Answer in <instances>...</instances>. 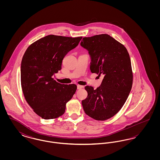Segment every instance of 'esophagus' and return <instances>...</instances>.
I'll return each instance as SVG.
<instances>
[{
  "instance_id": "esophagus-1",
  "label": "esophagus",
  "mask_w": 160,
  "mask_h": 160,
  "mask_svg": "<svg viewBox=\"0 0 160 160\" xmlns=\"http://www.w3.org/2000/svg\"><path fill=\"white\" fill-rule=\"evenodd\" d=\"M84 87L83 86L81 85H77V89H81L82 88H83Z\"/></svg>"
}]
</instances>
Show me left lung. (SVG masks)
Listing matches in <instances>:
<instances>
[{"label": "left lung", "mask_w": 160, "mask_h": 160, "mask_svg": "<svg viewBox=\"0 0 160 160\" xmlns=\"http://www.w3.org/2000/svg\"><path fill=\"white\" fill-rule=\"evenodd\" d=\"M91 57L92 73L103 80L94 89L86 86L88 97L82 100L85 113L97 121H106L122 108L131 90L133 74L125 47L107 34L84 37L80 43Z\"/></svg>", "instance_id": "left-lung-1"}]
</instances>
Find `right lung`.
I'll return each mask as SVG.
<instances>
[{"label": "right lung", "instance_id": "right-lung-1", "mask_svg": "<svg viewBox=\"0 0 160 160\" xmlns=\"http://www.w3.org/2000/svg\"><path fill=\"white\" fill-rule=\"evenodd\" d=\"M82 38L49 35L32 43L23 55V94L33 111L42 119H53L64 114L67 103L76 93L75 84L59 83L53 76L61 70L65 56Z\"/></svg>", "mask_w": 160, "mask_h": 160}]
</instances>
